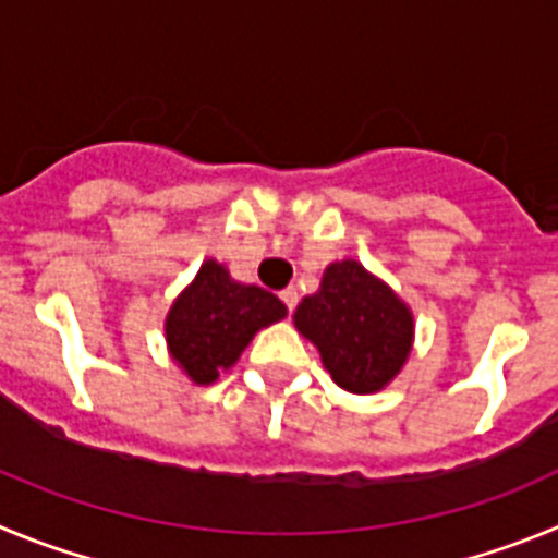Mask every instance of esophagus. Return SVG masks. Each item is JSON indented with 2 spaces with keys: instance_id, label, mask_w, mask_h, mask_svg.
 Segmentation results:
<instances>
[{
  "instance_id": "obj_1",
  "label": "esophagus",
  "mask_w": 558,
  "mask_h": 558,
  "mask_svg": "<svg viewBox=\"0 0 558 558\" xmlns=\"http://www.w3.org/2000/svg\"><path fill=\"white\" fill-rule=\"evenodd\" d=\"M280 300H283L286 308L294 311V308H298V300H300L298 289H294V286H289V289H283V291H280Z\"/></svg>"
}]
</instances>
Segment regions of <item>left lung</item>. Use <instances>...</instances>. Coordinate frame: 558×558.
Segmentation results:
<instances>
[{
	"instance_id": "obj_1",
	"label": "left lung",
	"mask_w": 558,
	"mask_h": 558,
	"mask_svg": "<svg viewBox=\"0 0 558 558\" xmlns=\"http://www.w3.org/2000/svg\"><path fill=\"white\" fill-rule=\"evenodd\" d=\"M294 325L319 350L333 384L353 395L384 389L414 341L409 305L353 258L325 269L319 291L294 311Z\"/></svg>"
}]
</instances>
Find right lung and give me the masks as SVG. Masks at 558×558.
Segmentation results:
<instances>
[{
  "label": "right lung",
  "mask_w": 558,
  "mask_h": 558,
  "mask_svg": "<svg viewBox=\"0 0 558 558\" xmlns=\"http://www.w3.org/2000/svg\"><path fill=\"white\" fill-rule=\"evenodd\" d=\"M286 305L260 286L235 283L217 260H205L197 278L167 314V344L194 384L208 386L230 369L253 336L280 323Z\"/></svg>",
  "instance_id": "add662e5"
}]
</instances>
